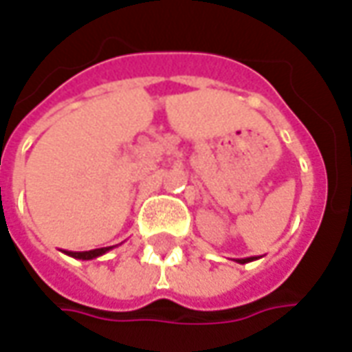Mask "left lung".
I'll return each mask as SVG.
<instances>
[{
  "label": "left lung",
  "instance_id": "left-lung-1",
  "mask_svg": "<svg viewBox=\"0 0 352 352\" xmlns=\"http://www.w3.org/2000/svg\"><path fill=\"white\" fill-rule=\"evenodd\" d=\"M252 260H256L254 256H251V258H237L236 262H239V264H247V262H252Z\"/></svg>",
  "mask_w": 352,
  "mask_h": 352
}]
</instances>
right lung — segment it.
I'll list each match as a JSON object with an SVG mask.
<instances>
[{
    "mask_svg": "<svg viewBox=\"0 0 352 352\" xmlns=\"http://www.w3.org/2000/svg\"><path fill=\"white\" fill-rule=\"evenodd\" d=\"M113 249V247H101V249H94V251H85V252H67V256H73V258H79V260H94L101 256V254H105Z\"/></svg>",
    "mask_w": 352,
    "mask_h": 352,
    "instance_id": "add662e5",
    "label": "right lung"
}]
</instances>
